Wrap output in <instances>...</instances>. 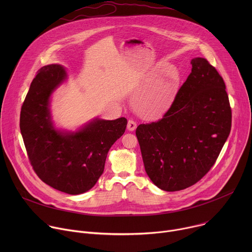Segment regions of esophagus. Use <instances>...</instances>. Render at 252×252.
<instances>
[{
    "label": "esophagus",
    "instance_id": "1",
    "mask_svg": "<svg viewBox=\"0 0 252 252\" xmlns=\"http://www.w3.org/2000/svg\"><path fill=\"white\" fill-rule=\"evenodd\" d=\"M136 128V123L134 122V121H128V123H127V129L128 130H130V131H132V130H134Z\"/></svg>",
    "mask_w": 252,
    "mask_h": 252
}]
</instances>
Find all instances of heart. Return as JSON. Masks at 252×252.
<instances>
[{
    "label": "heart",
    "instance_id": "obj_1",
    "mask_svg": "<svg viewBox=\"0 0 252 252\" xmlns=\"http://www.w3.org/2000/svg\"><path fill=\"white\" fill-rule=\"evenodd\" d=\"M164 109H165V103H164L163 101H161V100H158V101L155 102V103L151 106L150 112H151L152 115L156 116V115L161 114V113L164 111Z\"/></svg>",
    "mask_w": 252,
    "mask_h": 252
}]
</instances>
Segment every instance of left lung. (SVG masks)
<instances>
[{
    "label": "left lung",
    "instance_id": "1",
    "mask_svg": "<svg viewBox=\"0 0 252 252\" xmlns=\"http://www.w3.org/2000/svg\"><path fill=\"white\" fill-rule=\"evenodd\" d=\"M190 63L191 73L162 119L135 130L145 169L165 191L199 182L217 161L231 128L222 77L204 58Z\"/></svg>",
    "mask_w": 252,
    "mask_h": 252
}]
</instances>
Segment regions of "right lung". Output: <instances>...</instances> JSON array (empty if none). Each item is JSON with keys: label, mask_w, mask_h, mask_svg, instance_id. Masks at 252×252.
<instances>
[{"label": "right lung", "mask_w": 252, "mask_h": 252, "mask_svg": "<svg viewBox=\"0 0 252 252\" xmlns=\"http://www.w3.org/2000/svg\"><path fill=\"white\" fill-rule=\"evenodd\" d=\"M64 77L58 64L38 70L22 105L20 128L30 163L41 181L60 191L80 194L98 181L106 155L124 134L127 121L95 120L76 133L56 130L49 99Z\"/></svg>", "instance_id": "add662e5"}]
</instances>
